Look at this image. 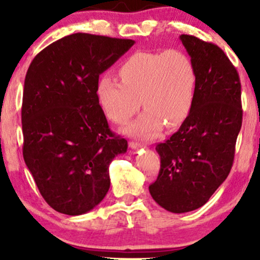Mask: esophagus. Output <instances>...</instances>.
Instances as JSON below:
<instances>
[{
  "label": "esophagus",
  "instance_id": "1",
  "mask_svg": "<svg viewBox=\"0 0 260 260\" xmlns=\"http://www.w3.org/2000/svg\"><path fill=\"white\" fill-rule=\"evenodd\" d=\"M129 145H130V148H133V149H140V148H145V145L144 144H142V143H138V142H130L129 143Z\"/></svg>",
  "mask_w": 260,
  "mask_h": 260
}]
</instances>
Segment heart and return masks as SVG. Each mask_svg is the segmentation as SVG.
<instances>
[{
	"label": "heart",
	"instance_id": "heart-1",
	"mask_svg": "<svg viewBox=\"0 0 260 260\" xmlns=\"http://www.w3.org/2000/svg\"><path fill=\"white\" fill-rule=\"evenodd\" d=\"M120 83L104 76L97 84V97L105 116L123 125L142 106L145 111L125 129L135 137L152 138L163 124H182L193 108L197 73L186 53L137 52L118 71Z\"/></svg>",
	"mask_w": 260,
	"mask_h": 260
}]
</instances>
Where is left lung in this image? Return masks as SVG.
Returning <instances> with one entry per match:
<instances>
[{
  "label": "left lung",
  "instance_id": "1",
  "mask_svg": "<svg viewBox=\"0 0 260 260\" xmlns=\"http://www.w3.org/2000/svg\"><path fill=\"white\" fill-rule=\"evenodd\" d=\"M197 73L189 116L163 143L157 179L149 191L172 213L204 206L232 168L236 142L243 123L239 74L218 46L182 34Z\"/></svg>",
  "mask_w": 260,
  "mask_h": 260
}]
</instances>
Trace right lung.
<instances>
[{
	"instance_id": "right-lung-1",
	"label": "right lung",
	"mask_w": 260,
	"mask_h": 260,
	"mask_svg": "<svg viewBox=\"0 0 260 260\" xmlns=\"http://www.w3.org/2000/svg\"><path fill=\"white\" fill-rule=\"evenodd\" d=\"M135 44L76 33L37 54L24 79L23 158L54 211L84 214L110 188L109 166L127 149L99 105V76Z\"/></svg>"
}]
</instances>
